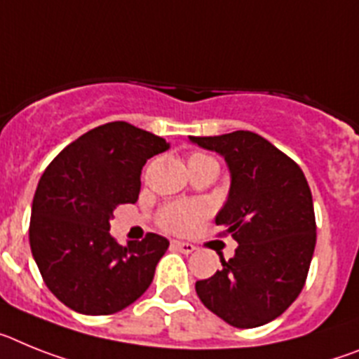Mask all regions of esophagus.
<instances>
[{
  "instance_id": "34e87169",
  "label": "esophagus",
  "mask_w": 359,
  "mask_h": 359,
  "mask_svg": "<svg viewBox=\"0 0 359 359\" xmlns=\"http://www.w3.org/2000/svg\"><path fill=\"white\" fill-rule=\"evenodd\" d=\"M171 245H173V248H175L177 251L182 255H189V253H193L195 249H197L193 244H188V242H180V240H173V242H171Z\"/></svg>"
}]
</instances>
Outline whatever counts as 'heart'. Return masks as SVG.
I'll return each mask as SVG.
<instances>
[{
	"label": "heart",
	"mask_w": 359,
	"mask_h": 359,
	"mask_svg": "<svg viewBox=\"0 0 359 359\" xmlns=\"http://www.w3.org/2000/svg\"><path fill=\"white\" fill-rule=\"evenodd\" d=\"M202 158H210L208 155L202 154H191L188 162L202 161ZM201 217V210L195 205L189 204H171L164 208L161 213V226L171 233H184L191 229V226L197 222V218Z\"/></svg>",
	"instance_id": "obj_1"
}]
</instances>
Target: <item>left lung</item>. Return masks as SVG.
<instances>
[{
    "label": "left lung",
    "instance_id": "1",
    "mask_svg": "<svg viewBox=\"0 0 359 359\" xmlns=\"http://www.w3.org/2000/svg\"><path fill=\"white\" fill-rule=\"evenodd\" d=\"M189 141L226 161L231 186L215 222L238 242L222 269L195 283L198 298L238 329L269 323L298 298L313 260L316 222L307 179L292 158L253 132Z\"/></svg>",
    "mask_w": 359,
    "mask_h": 359
}]
</instances>
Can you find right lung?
I'll list each match as a JSON object with an SVG mask.
<instances>
[{
    "label": "right lung",
    "mask_w": 359,
    "mask_h": 359,
    "mask_svg": "<svg viewBox=\"0 0 359 359\" xmlns=\"http://www.w3.org/2000/svg\"><path fill=\"white\" fill-rule=\"evenodd\" d=\"M170 148L162 137L124 121L93 128L50 162L37 184L30 249L46 287L81 314H114L154 280L168 238L148 233L121 245L110 220L135 204L148 158Z\"/></svg>",
    "instance_id": "add662e5"
}]
</instances>
